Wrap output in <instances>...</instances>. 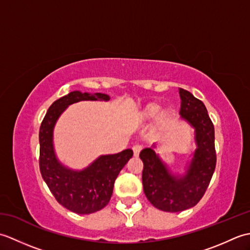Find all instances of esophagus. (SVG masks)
Wrapping results in <instances>:
<instances>
[{"label":"esophagus","mask_w":250,"mask_h":250,"mask_svg":"<svg viewBox=\"0 0 250 250\" xmlns=\"http://www.w3.org/2000/svg\"><path fill=\"white\" fill-rule=\"evenodd\" d=\"M142 149H143V146L141 144H135V145H133V147H132V150H133L135 157L140 155V152H141Z\"/></svg>","instance_id":"34e87169"}]
</instances>
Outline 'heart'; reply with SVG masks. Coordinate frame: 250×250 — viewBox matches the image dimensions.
Masks as SVG:
<instances>
[{"mask_svg": "<svg viewBox=\"0 0 250 250\" xmlns=\"http://www.w3.org/2000/svg\"><path fill=\"white\" fill-rule=\"evenodd\" d=\"M160 113H161V106L157 103H150L146 105L145 107L141 110L140 115L142 118L145 120H153L160 115ZM168 115H169L168 111H164V113H162V118L164 119L167 118Z\"/></svg>", "mask_w": 250, "mask_h": 250, "instance_id": "obj_1", "label": "heart"}]
</instances>
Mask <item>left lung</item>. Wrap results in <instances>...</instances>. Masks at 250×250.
I'll list each match as a JSON object with an SVG mask.
<instances>
[{"instance_id": "obj_1", "label": "left lung", "mask_w": 250, "mask_h": 250, "mask_svg": "<svg viewBox=\"0 0 250 250\" xmlns=\"http://www.w3.org/2000/svg\"><path fill=\"white\" fill-rule=\"evenodd\" d=\"M182 118L195 129L198 148L185 176L176 177L169 173L151 148L140 153L144 164L142 173L146 198L158 209L177 213L191 208L203 198L216 167L215 129L205 105L185 89H179Z\"/></svg>"}]
</instances>
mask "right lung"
I'll use <instances>...</instances> for the list:
<instances>
[{
  "mask_svg": "<svg viewBox=\"0 0 250 250\" xmlns=\"http://www.w3.org/2000/svg\"><path fill=\"white\" fill-rule=\"evenodd\" d=\"M108 101L104 93L73 91L50 105L40 128V169L42 177L56 200L76 214L95 213L108 204L114 183L133 151L101 156L83 171L66 168L57 160L52 145V131L57 119L68 105L79 101Z\"/></svg>",
  "mask_w": 250,
  "mask_h": 250,
  "instance_id": "obj_1",
  "label": "right lung"
}]
</instances>
